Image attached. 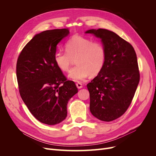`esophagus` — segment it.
I'll use <instances>...</instances> for the list:
<instances>
[{
    "instance_id": "1",
    "label": "esophagus",
    "mask_w": 156,
    "mask_h": 156,
    "mask_svg": "<svg viewBox=\"0 0 156 156\" xmlns=\"http://www.w3.org/2000/svg\"><path fill=\"white\" fill-rule=\"evenodd\" d=\"M76 87L78 88H83V84L80 83V82H77V83H76Z\"/></svg>"
}]
</instances>
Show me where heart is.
Masks as SVG:
<instances>
[{
  "instance_id": "obj_1",
  "label": "heart",
  "mask_w": 156,
  "mask_h": 156,
  "mask_svg": "<svg viewBox=\"0 0 156 156\" xmlns=\"http://www.w3.org/2000/svg\"><path fill=\"white\" fill-rule=\"evenodd\" d=\"M66 51L58 50L54 55L56 66L62 72H68L73 59L76 66L70 70L68 77L74 81H81L98 75L106 61V49L100 41L81 36H74L65 45Z\"/></svg>"
}]
</instances>
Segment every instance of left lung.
<instances>
[{"label": "left lung", "mask_w": 156, "mask_h": 156, "mask_svg": "<svg viewBox=\"0 0 156 156\" xmlns=\"http://www.w3.org/2000/svg\"><path fill=\"white\" fill-rule=\"evenodd\" d=\"M101 39L106 49L104 67L87 84L90 111L98 119L111 122L128 108L140 80L137 58L129 43L114 32L90 29L85 32Z\"/></svg>", "instance_id": "obj_1"}]
</instances>
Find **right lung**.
I'll return each instance as SVG.
<instances>
[{"label": "right lung", "mask_w": 156, "mask_h": 156, "mask_svg": "<svg viewBox=\"0 0 156 156\" xmlns=\"http://www.w3.org/2000/svg\"><path fill=\"white\" fill-rule=\"evenodd\" d=\"M69 34L68 29L37 34L17 59L16 75L22 100L37 120L48 125L59 124L66 118L68 103L78 92L54 61L56 45Z\"/></svg>", "instance_id": "add662e5"}]
</instances>
